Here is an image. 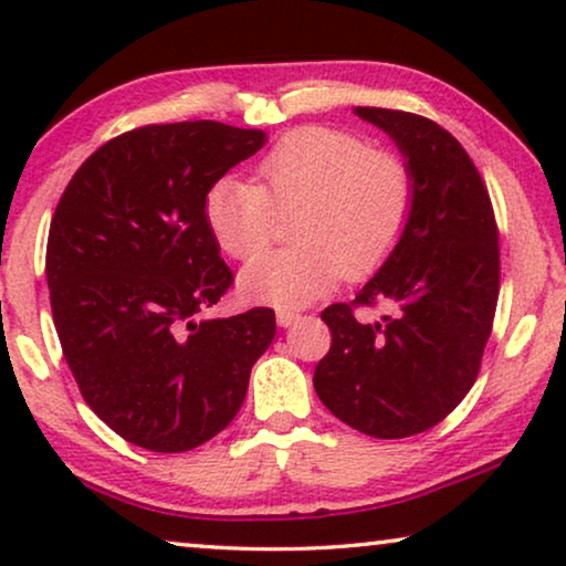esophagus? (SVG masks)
<instances>
[{"label":"esophagus","instance_id":"1","mask_svg":"<svg viewBox=\"0 0 566 566\" xmlns=\"http://www.w3.org/2000/svg\"><path fill=\"white\" fill-rule=\"evenodd\" d=\"M296 319H298V312H291V308H277V314H275L277 327H291Z\"/></svg>","mask_w":566,"mask_h":566}]
</instances>
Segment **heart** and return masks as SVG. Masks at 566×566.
Returning <instances> with one entry per match:
<instances>
[{"label":"heart","mask_w":566,"mask_h":566,"mask_svg":"<svg viewBox=\"0 0 566 566\" xmlns=\"http://www.w3.org/2000/svg\"><path fill=\"white\" fill-rule=\"evenodd\" d=\"M412 198V175L399 157L347 130L306 126L258 161V185L239 177L213 182L203 216L221 252L244 260L266 243L272 211L296 207L297 244L256 253L239 273V293L258 304L304 306L345 273L381 265L405 234Z\"/></svg>","instance_id":"b5f03b06"}]
</instances>
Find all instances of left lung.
<instances>
[{
    "label": "left lung",
    "instance_id": "left-lung-1",
    "mask_svg": "<svg viewBox=\"0 0 566 566\" xmlns=\"http://www.w3.org/2000/svg\"><path fill=\"white\" fill-rule=\"evenodd\" d=\"M355 115L397 144L412 175V213L353 301H386L394 314L363 324L353 306L324 308L332 347L314 389L350 428L409 438L451 415L476 381L500 293L497 223L474 161L446 128L386 107Z\"/></svg>",
    "mask_w": 566,
    "mask_h": 566
}]
</instances>
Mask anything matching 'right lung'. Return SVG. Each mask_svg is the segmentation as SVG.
Instances as JSON below:
<instances>
[{
	"label": "right lung",
	"mask_w": 566,
	"mask_h": 566,
	"mask_svg": "<svg viewBox=\"0 0 566 566\" xmlns=\"http://www.w3.org/2000/svg\"><path fill=\"white\" fill-rule=\"evenodd\" d=\"M265 142L219 120L128 130L76 169L53 213L45 277L64 358L92 412L146 451L219 436L275 337L273 308L200 316L234 281L206 192Z\"/></svg>",
	"instance_id": "1"
}]
</instances>
